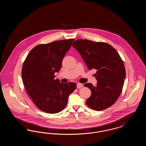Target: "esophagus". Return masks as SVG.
Masks as SVG:
<instances>
[{
  "instance_id": "1",
  "label": "esophagus",
  "mask_w": 146,
  "mask_h": 146,
  "mask_svg": "<svg viewBox=\"0 0 146 146\" xmlns=\"http://www.w3.org/2000/svg\"><path fill=\"white\" fill-rule=\"evenodd\" d=\"M83 86V85L81 83H78L77 84V88L78 89H79V88H81Z\"/></svg>"
}]
</instances>
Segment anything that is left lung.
<instances>
[{
  "label": "left lung",
  "instance_id": "1",
  "mask_svg": "<svg viewBox=\"0 0 146 146\" xmlns=\"http://www.w3.org/2000/svg\"><path fill=\"white\" fill-rule=\"evenodd\" d=\"M72 46L80 54L89 70H97V85H84L91 91L86 104L98 111L110 107L119 97L126 76L124 64L118 52L106 42L86 39H77Z\"/></svg>",
  "mask_w": 146,
  "mask_h": 146
}]
</instances>
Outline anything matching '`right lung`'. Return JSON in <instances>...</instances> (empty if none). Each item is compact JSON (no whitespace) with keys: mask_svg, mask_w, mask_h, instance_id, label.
<instances>
[{"mask_svg":"<svg viewBox=\"0 0 146 146\" xmlns=\"http://www.w3.org/2000/svg\"><path fill=\"white\" fill-rule=\"evenodd\" d=\"M74 39L61 40L35 46L26 58L22 79L27 93L40 110L50 114L62 111L70 94L76 89L75 83H61L55 79L63 59Z\"/></svg>","mask_w":146,"mask_h":146,"instance_id":"right-lung-1","label":"right lung"}]
</instances>
